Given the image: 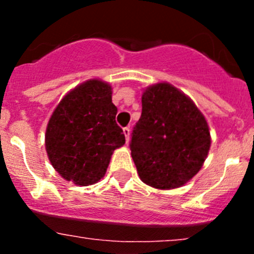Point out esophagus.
<instances>
[{
    "instance_id": "obj_1",
    "label": "esophagus",
    "mask_w": 254,
    "mask_h": 254,
    "mask_svg": "<svg viewBox=\"0 0 254 254\" xmlns=\"http://www.w3.org/2000/svg\"><path fill=\"white\" fill-rule=\"evenodd\" d=\"M123 132H124L125 139H127V141H129V139H130V127H124V129H123Z\"/></svg>"
}]
</instances>
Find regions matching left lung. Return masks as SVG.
<instances>
[{
    "label": "left lung",
    "instance_id": "left-lung-1",
    "mask_svg": "<svg viewBox=\"0 0 254 254\" xmlns=\"http://www.w3.org/2000/svg\"><path fill=\"white\" fill-rule=\"evenodd\" d=\"M130 141L140 179L157 189L184 186L210 150L207 123L188 96L167 82L147 87Z\"/></svg>",
    "mask_w": 254,
    "mask_h": 254
}]
</instances>
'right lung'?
Masks as SVG:
<instances>
[{"label": "right lung", "mask_w": 254, "mask_h": 254, "mask_svg": "<svg viewBox=\"0 0 254 254\" xmlns=\"http://www.w3.org/2000/svg\"><path fill=\"white\" fill-rule=\"evenodd\" d=\"M117 112L111 84L101 79L83 82L61 99L48 123L45 148L64 179L89 186L103 178L114 150L125 143Z\"/></svg>", "instance_id": "1"}]
</instances>
